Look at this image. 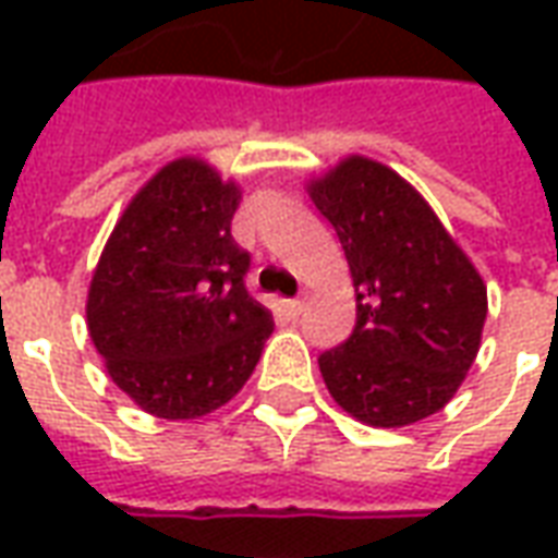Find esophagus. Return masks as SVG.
Here are the masks:
<instances>
[{"instance_id":"esophagus-1","label":"esophagus","mask_w":558,"mask_h":558,"mask_svg":"<svg viewBox=\"0 0 558 558\" xmlns=\"http://www.w3.org/2000/svg\"><path fill=\"white\" fill-rule=\"evenodd\" d=\"M304 307H307V299H304V295H302V299H292V302H290V314L292 316H302Z\"/></svg>"}]
</instances>
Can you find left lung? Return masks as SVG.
<instances>
[{
	"label": "left lung",
	"instance_id": "8db88e82",
	"mask_svg": "<svg viewBox=\"0 0 558 558\" xmlns=\"http://www.w3.org/2000/svg\"><path fill=\"white\" fill-rule=\"evenodd\" d=\"M338 232L355 287V328L319 355L328 395L371 427L439 412L481 350L487 287L430 203L400 172L347 155L307 182Z\"/></svg>",
	"mask_w": 558,
	"mask_h": 558
}]
</instances>
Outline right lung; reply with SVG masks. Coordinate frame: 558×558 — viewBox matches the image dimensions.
<instances>
[{"label":"right lung","instance_id":"1","mask_svg":"<svg viewBox=\"0 0 558 558\" xmlns=\"http://www.w3.org/2000/svg\"><path fill=\"white\" fill-rule=\"evenodd\" d=\"M242 184L208 160L163 163L116 220L92 271L86 326L116 386L167 421L208 415L254 374L271 311L244 290L230 232Z\"/></svg>","mask_w":558,"mask_h":558}]
</instances>
